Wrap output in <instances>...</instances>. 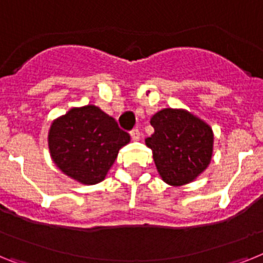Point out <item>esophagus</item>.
I'll use <instances>...</instances> for the list:
<instances>
[{
  "mask_svg": "<svg viewBox=\"0 0 263 263\" xmlns=\"http://www.w3.org/2000/svg\"><path fill=\"white\" fill-rule=\"evenodd\" d=\"M129 134H131V138L134 139V140H139V138H140V131H139L138 128H134Z\"/></svg>",
  "mask_w": 263,
  "mask_h": 263,
  "instance_id": "34e87169",
  "label": "esophagus"
}]
</instances>
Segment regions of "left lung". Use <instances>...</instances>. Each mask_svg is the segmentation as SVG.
<instances>
[{
  "label": "left lung",
  "mask_w": 263,
  "mask_h": 263,
  "mask_svg": "<svg viewBox=\"0 0 263 263\" xmlns=\"http://www.w3.org/2000/svg\"><path fill=\"white\" fill-rule=\"evenodd\" d=\"M154 134L145 139L162 179L173 186L194 180L213 155L211 128L187 111L165 108L151 118Z\"/></svg>",
  "instance_id": "left-lung-1"
}]
</instances>
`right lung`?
<instances>
[{
	"instance_id": "right-lung-1",
	"label": "right lung",
	"mask_w": 263,
	"mask_h": 263,
	"mask_svg": "<svg viewBox=\"0 0 263 263\" xmlns=\"http://www.w3.org/2000/svg\"><path fill=\"white\" fill-rule=\"evenodd\" d=\"M48 139L53 162L64 174L84 184H96L131 138L114 118L87 105L53 121Z\"/></svg>"
}]
</instances>
